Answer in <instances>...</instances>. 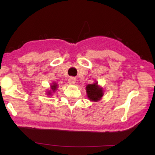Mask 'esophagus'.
Listing matches in <instances>:
<instances>
[{
  "instance_id": "obj_1",
  "label": "esophagus",
  "mask_w": 155,
  "mask_h": 155,
  "mask_svg": "<svg viewBox=\"0 0 155 155\" xmlns=\"http://www.w3.org/2000/svg\"><path fill=\"white\" fill-rule=\"evenodd\" d=\"M68 83L73 85V84H74L76 83V79L74 77H70L69 78V79H68Z\"/></svg>"
}]
</instances>
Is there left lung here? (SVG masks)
<instances>
[{"label":"left lung","instance_id":"left-lung-1","mask_svg":"<svg viewBox=\"0 0 155 155\" xmlns=\"http://www.w3.org/2000/svg\"><path fill=\"white\" fill-rule=\"evenodd\" d=\"M97 83L98 82L92 84H89L86 87L87 97L91 101L97 102L100 101L104 94L103 89L99 87Z\"/></svg>","mask_w":155,"mask_h":155}]
</instances>
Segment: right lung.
<instances>
[{"mask_svg":"<svg viewBox=\"0 0 155 155\" xmlns=\"http://www.w3.org/2000/svg\"><path fill=\"white\" fill-rule=\"evenodd\" d=\"M51 90L48 91V95H51V93H52V91H53V92H54V91H55V90H57V84L55 83H52V85H51Z\"/></svg>","mask_w":155,"mask_h":155,"instance_id":"1","label":"right lung"}]
</instances>
